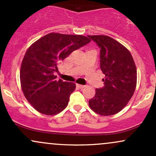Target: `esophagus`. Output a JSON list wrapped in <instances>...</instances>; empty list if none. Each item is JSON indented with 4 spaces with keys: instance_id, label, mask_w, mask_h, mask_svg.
<instances>
[{
    "instance_id": "obj_1",
    "label": "esophagus",
    "mask_w": 156,
    "mask_h": 156,
    "mask_svg": "<svg viewBox=\"0 0 156 156\" xmlns=\"http://www.w3.org/2000/svg\"><path fill=\"white\" fill-rule=\"evenodd\" d=\"M76 86L78 87V88H80V89H83L86 87L85 85H81V84H78V83H77Z\"/></svg>"
}]
</instances>
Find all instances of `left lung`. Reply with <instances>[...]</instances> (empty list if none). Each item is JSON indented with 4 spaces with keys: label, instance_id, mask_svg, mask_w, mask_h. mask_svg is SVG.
Here are the masks:
<instances>
[{
    "label": "left lung",
    "instance_id": "obj_1",
    "mask_svg": "<svg viewBox=\"0 0 156 156\" xmlns=\"http://www.w3.org/2000/svg\"><path fill=\"white\" fill-rule=\"evenodd\" d=\"M101 50V69L105 75L104 87L95 89L89 101L91 109L101 116L117 114L128 104L136 87L137 73L130 51L112 37L88 36Z\"/></svg>",
    "mask_w": 156,
    "mask_h": 156
}]
</instances>
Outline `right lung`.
<instances>
[{"mask_svg":"<svg viewBox=\"0 0 156 156\" xmlns=\"http://www.w3.org/2000/svg\"><path fill=\"white\" fill-rule=\"evenodd\" d=\"M91 40L82 35L50 33L28 48L21 64V87L27 101L37 112L55 115L67 107L76 89L73 82L56 80L58 64Z\"/></svg>","mask_w":156,"mask_h":156,"instance_id":"right-lung-1","label":"right lung"}]
</instances>
